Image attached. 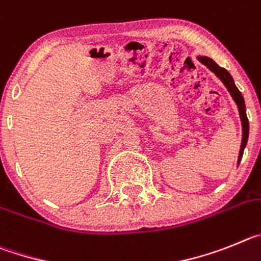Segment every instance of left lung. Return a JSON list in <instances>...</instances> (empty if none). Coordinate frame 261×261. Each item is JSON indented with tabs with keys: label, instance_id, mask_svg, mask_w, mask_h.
<instances>
[{
	"label": "left lung",
	"instance_id": "8db88e82",
	"mask_svg": "<svg viewBox=\"0 0 261 261\" xmlns=\"http://www.w3.org/2000/svg\"><path fill=\"white\" fill-rule=\"evenodd\" d=\"M198 60L200 61L203 65H205L211 71L215 72L218 78L221 79L222 83L226 86L230 95L233 96L234 101H236L237 105H238L239 116H241V121H242V131H243V134H242L241 151H239V156H238V163H239L242 156H243V151H245V147L246 144H247V139H248V119H247V116H246V105H245V100H243V96H242V93L239 92V90L236 87L233 78H231V75L229 74L227 70H225L224 67H220L215 61L211 60V58L208 57H198Z\"/></svg>",
	"mask_w": 261,
	"mask_h": 261
}]
</instances>
